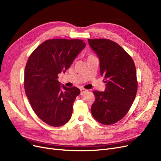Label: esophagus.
<instances>
[{
  "mask_svg": "<svg viewBox=\"0 0 161 161\" xmlns=\"http://www.w3.org/2000/svg\"><path fill=\"white\" fill-rule=\"evenodd\" d=\"M80 91H81V95H83L84 94L86 93L87 92H88V90H87L86 89H83V88H81Z\"/></svg>",
  "mask_w": 161,
  "mask_h": 161,
  "instance_id": "esophagus-1",
  "label": "esophagus"
}]
</instances>
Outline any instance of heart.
<instances>
[{"instance_id":"b5f03b06","label":"heart","mask_w":161,"mask_h":161,"mask_svg":"<svg viewBox=\"0 0 161 161\" xmlns=\"http://www.w3.org/2000/svg\"><path fill=\"white\" fill-rule=\"evenodd\" d=\"M95 56L93 55H91V54H90V55H88V57H87V58H92V57H94Z\"/></svg>"}]
</instances>
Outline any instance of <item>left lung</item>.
Returning a JSON list of instances; mask_svg holds the SVG:
<instances>
[{"instance_id": "8db88e82", "label": "left lung", "mask_w": 161, "mask_h": 161, "mask_svg": "<svg viewBox=\"0 0 161 161\" xmlns=\"http://www.w3.org/2000/svg\"><path fill=\"white\" fill-rule=\"evenodd\" d=\"M88 42L99 57L100 74L106 83L104 92H92L95 100L91 113L101 124L112 125L128 113L136 97V66L132 57L116 42L108 39H88Z\"/></svg>"}]
</instances>
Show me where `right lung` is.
<instances>
[{
    "label": "right lung",
    "instance_id": "1",
    "mask_svg": "<svg viewBox=\"0 0 161 161\" xmlns=\"http://www.w3.org/2000/svg\"><path fill=\"white\" fill-rule=\"evenodd\" d=\"M86 46L79 39H50L29 57L25 69V93L33 111L50 126H61L71 118L73 103L80 90L61 86L58 74L69 69Z\"/></svg>",
    "mask_w": 161,
    "mask_h": 161
}]
</instances>
